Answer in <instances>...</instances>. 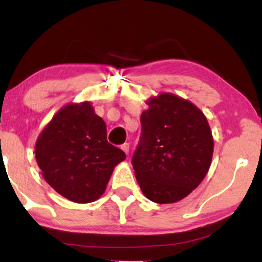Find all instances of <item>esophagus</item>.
<instances>
[{"mask_svg":"<svg viewBox=\"0 0 262 262\" xmlns=\"http://www.w3.org/2000/svg\"><path fill=\"white\" fill-rule=\"evenodd\" d=\"M121 149L123 150V151L125 152V154H129V144L128 143H125V144H123V145L121 146Z\"/></svg>","mask_w":262,"mask_h":262,"instance_id":"1","label":"esophagus"}]
</instances>
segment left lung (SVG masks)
Segmentation results:
<instances>
[{
  "instance_id": "8db88e82",
  "label": "left lung",
  "mask_w": 262,
  "mask_h": 262,
  "mask_svg": "<svg viewBox=\"0 0 262 262\" xmlns=\"http://www.w3.org/2000/svg\"><path fill=\"white\" fill-rule=\"evenodd\" d=\"M141 139L133 156L141 192L155 203H175L198 187L212 164V130L202 111L169 92L146 101Z\"/></svg>"
}]
</instances>
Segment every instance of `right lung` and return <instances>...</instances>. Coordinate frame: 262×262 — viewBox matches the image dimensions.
I'll list each match as a JSON object with an SVG mask.
<instances>
[{
  "label": "right lung",
  "instance_id": "add662e5",
  "mask_svg": "<svg viewBox=\"0 0 262 262\" xmlns=\"http://www.w3.org/2000/svg\"><path fill=\"white\" fill-rule=\"evenodd\" d=\"M34 151L45 181L75 203L97 201L125 159L107 141L106 123L89 101L60 108L39 134Z\"/></svg>",
  "mask_w": 262,
  "mask_h": 262
}]
</instances>
